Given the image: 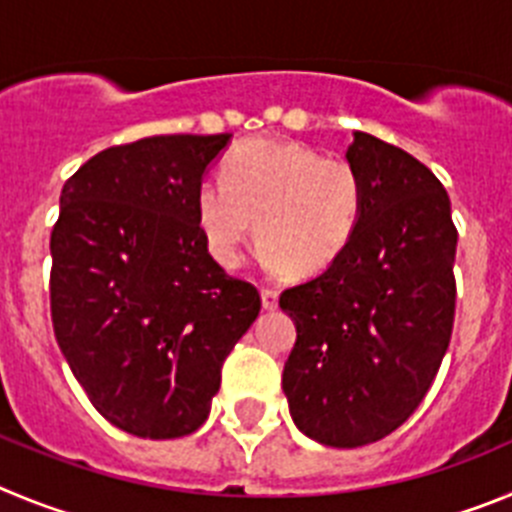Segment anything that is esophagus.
Returning <instances> with one entry per match:
<instances>
[{
  "mask_svg": "<svg viewBox=\"0 0 512 512\" xmlns=\"http://www.w3.org/2000/svg\"><path fill=\"white\" fill-rule=\"evenodd\" d=\"M262 308L265 311H275L278 308V290L275 288H262Z\"/></svg>",
  "mask_w": 512,
  "mask_h": 512,
  "instance_id": "1",
  "label": "esophagus"
}]
</instances>
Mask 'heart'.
Instances as JSON below:
<instances>
[{
	"label": "heart",
	"instance_id": "heart-1",
	"mask_svg": "<svg viewBox=\"0 0 512 512\" xmlns=\"http://www.w3.org/2000/svg\"><path fill=\"white\" fill-rule=\"evenodd\" d=\"M362 214V173L301 142H242L224 158L222 181H204L196 191L201 234L224 267L239 265L255 222L270 270L319 275L349 250Z\"/></svg>",
	"mask_w": 512,
	"mask_h": 512
}]
</instances>
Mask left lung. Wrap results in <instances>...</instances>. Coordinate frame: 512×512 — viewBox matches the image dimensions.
<instances>
[{
    "label": "left lung",
    "mask_w": 512,
    "mask_h": 512,
    "mask_svg": "<svg viewBox=\"0 0 512 512\" xmlns=\"http://www.w3.org/2000/svg\"><path fill=\"white\" fill-rule=\"evenodd\" d=\"M347 160L365 181L357 237L329 270L280 296L298 331L283 367L290 416L336 449L408 421L439 372L457 301V227L439 178L367 132H354Z\"/></svg>",
    "instance_id": "1"
}]
</instances>
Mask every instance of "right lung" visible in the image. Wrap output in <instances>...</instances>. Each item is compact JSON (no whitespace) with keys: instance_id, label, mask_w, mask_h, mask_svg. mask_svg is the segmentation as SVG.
I'll return each instance as SVG.
<instances>
[{"instance_id":"1","label":"right lung","mask_w":512,"mask_h":512,"mask_svg":"<svg viewBox=\"0 0 512 512\" xmlns=\"http://www.w3.org/2000/svg\"><path fill=\"white\" fill-rule=\"evenodd\" d=\"M232 135H158L101 150L66 181L50 234V316L96 411L140 439L209 418L260 293L209 255L196 191Z\"/></svg>"}]
</instances>
